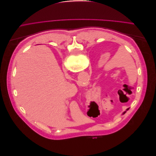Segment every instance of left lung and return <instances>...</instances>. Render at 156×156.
<instances>
[{
    "label": "left lung",
    "instance_id": "1",
    "mask_svg": "<svg viewBox=\"0 0 156 156\" xmlns=\"http://www.w3.org/2000/svg\"><path fill=\"white\" fill-rule=\"evenodd\" d=\"M127 110H128V108H127ZM124 113H125V112H124Z\"/></svg>",
    "mask_w": 156,
    "mask_h": 156
}]
</instances>
